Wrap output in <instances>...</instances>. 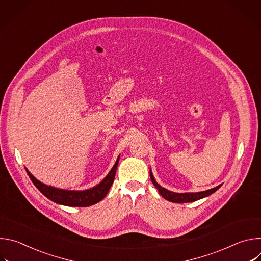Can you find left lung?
<instances>
[{
    "instance_id": "obj_1",
    "label": "left lung",
    "mask_w": 261,
    "mask_h": 261,
    "mask_svg": "<svg viewBox=\"0 0 261 261\" xmlns=\"http://www.w3.org/2000/svg\"><path fill=\"white\" fill-rule=\"evenodd\" d=\"M150 175H151L152 182L154 184L155 187L158 189L160 195L163 198H165L166 200L171 201V202H175V203H185V202H192V201L199 200L201 198H204V197L213 194L214 192H216L221 187V185H219V186H217V187H215V188H212V189L205 190V191H201V192H195V193H193V192H191V193H175V192L169 191V190L163 188L162 186H160L156 181V179H155L151 169H150Z\"/></svg>"
}]
</instances>
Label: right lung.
Listing matches in <instances>:
<instances>
[{
  "instance_id": "obj_1",
  "label": "right lung",
  "mask_w": 261,
  "mask_h": 261,
  "mask_svg": "<svg viewBox=\"0 0 261 261\" xmlns=\"http://www.w3.org/2000/svg\"><path fill=\"white\" fill-rule=\"evenodd\" d=\"M120 156L118 157L115 165L110 169L108 174L103 178L102 181H100L95 187L83 191H75V190H64L55 188L53 186L45 185L41 182L40 180L37 179L27 168V172L33 181V184L36 186V188L38 189L44 196H46L51 201L62 204V205H68V206H90L93 205L99 201H101L106 194L108 193L111 185L114 182L115 175L117 172V167L119 164Z\"/></svg>"
}]
</instances>
